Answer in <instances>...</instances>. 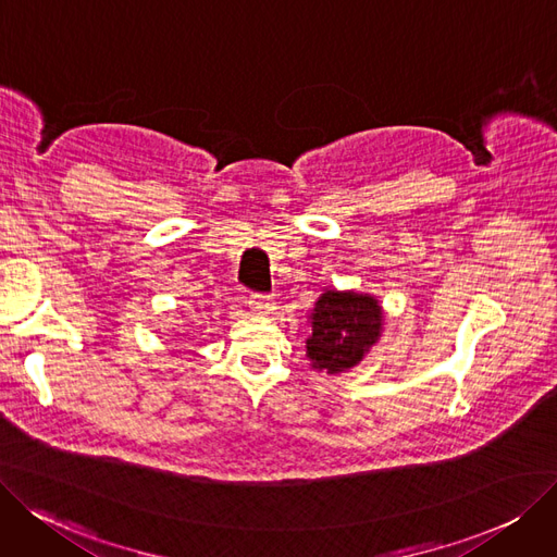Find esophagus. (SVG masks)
I'll return each mask as SVG.
<instances>
[{
  "mask_svg": "<svg viewBox=\"0 0 557 557\" xmlns=\"http://www.w3.org/2000/svg\"><path fill=\"white\" fill-rule=\"evenodd\" d=\"M247 304L256 315H270L274 310V301L270 297H262V295H251Z\"/></svg>",
  "mask_w": 557,
  "mask_h": 557,
  "instance_id": "34e87169",
  "label": "esophagus"
}]
</instances>
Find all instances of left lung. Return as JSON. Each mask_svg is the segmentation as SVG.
<instances>
[{
    "label": "left lung",
    "instance_id": "left-lung-1",
    "mask_svg": "<svg viewBox=\"0 0 557 557\" xmlns=\"http://www.w3.org/2000/svg\"><path fill=\"white\" fill-rule=\"evenodd\" d=\"M313 333L306 338L310 368L341 374L359 366L384 331V308L374 295L324 290L308 315Z\"/></svg>",
    "mask_w": 557,
    "mask_h": 557
}]
</instances>
